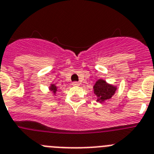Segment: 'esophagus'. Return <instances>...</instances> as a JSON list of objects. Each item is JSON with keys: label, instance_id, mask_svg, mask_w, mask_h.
Masks as SVG:
<instances>
[{"label": "esophagus", "instance_id": "obj_1", "mask_svg": "<svg viewBox=\"0 0 154 154\" xmlns=\"http://www.w3.org/2000/svg\"><path fill=\"white\" fill-rule=\"evenodd\" d=\"M79 85H80V84H79V82H77V81H73V82L72 83V85H73V86H78Z\"/></svg>", "mask_w": 154, "mask_h": 154}]
</instances>
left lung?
Returning a JSON list of instances; mask_svg holds the SVG:
<instances>
[{
  "instance_id": "1",
  "label": "left lung",
  "mask_w": 154,
  "mask_h": 154,
  "mask_svg": "<svg viewBox=\"0 0 154 154\" xmlns=\"http://www.w3.org/2000/svg\"><path fill=\"white\" fill-rule=\"evenodd\" d=\"M116 91V88L112 85H108L105 81L98 80L94 86V91L97 96V101L103 102L105 100L112 97Z\"/></svg>"
}]
</instances>
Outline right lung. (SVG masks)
<instances>
[{"instance_id": "right-lung-1", "label": "right lung", "mask_w": 154, "mask_h": 154, "mask_svg": "<svg viewBox=\"0 0 154 154\" xmlns=\"http://www.w3.org/2000/svg\"><path fill=\"white\" fill-rule=\"evenodd\" d=\"M50 91H52L55 94L56 91H57V87L55 86L54 85H52L51 87H50Z\"/></svg>"}]
</instances>
